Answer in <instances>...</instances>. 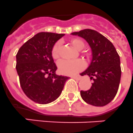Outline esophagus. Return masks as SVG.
Here are the masks:
<instances>
[{"label": "esophagus", "mask_w": 133, "mask_h": 133, "mask_svg": "<svg viewBox=\"0 0 133 133\" xmlns=\"http://www.w3.org/2000/svg\"><path fill=\"white\" fill-rule=\"evenodd\" d=\"M72 78L76 80H80L81 79H82L81 76H72Z\"/></svg>", "instance_id": "34e87169"}]
</instances>
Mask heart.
Masks as SVG:
<instances>
[{
  "mask_svg": "<svg viewBox=\"0 0 133 133\" xmlns=\"http://www.w3.org/2000/svg\"><path fill=\"white\" fill-rule=\"evenodd\" d=\"M70 42L74 47L78 51L82 50L85 46L83 41L80 38H72ZM61 42H57L53 45V48L51 49V55L55 60L57 61L61 57ZM84 67H85V63L81 59L72 60V61L63 60V61H61L58 65V68H59V72L61 74H65V75L75 74L77 72L83 70Z\"/></svg>",
  "mask_w": 133,
  "mask_h": 133,
  "instance_id": "1",
  "label": "heart"
}]
</instances>
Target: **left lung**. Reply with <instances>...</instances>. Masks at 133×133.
<instances>
[{
  "mask_svg": "<svg viewBox=\"0 0 133 133\" xmlns=\"http://www.w3.org/2000/svg\"><path fill=\"white\" fill-rule=\"evenodd\" d=\"M83 38L92 51V60L87 70L80 74L93 80L88 91H81L84 101L94 106L102 107L111 102L118 92L121 78L119 55L113 44L104 36L91 29L72 33Z\"/></svg>",
  "mask_w": 133,
  "mask_h": 133,
  "instance_id": "1",
  "label": "left lung"
}]
</instances>
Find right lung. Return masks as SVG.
Returning <instances> with one entry per match:
<instances>
[{"label":"right lung","mask_w":133,"mask_h":133,"mask_svg":"<svg viewBox=\"0 0 133 133\" xmlns=\"http://www.w3.org/2000/svg\"><path fill=\"white\" fill-rule=\"evenodd\" d=\"M64 34L40 32L25 42L16 55V70L25 95L39 104H47L61 95L69 77L58 76L51 49Z\"/></svg>","instance_id":"right-lung-1"}]
</instances>
